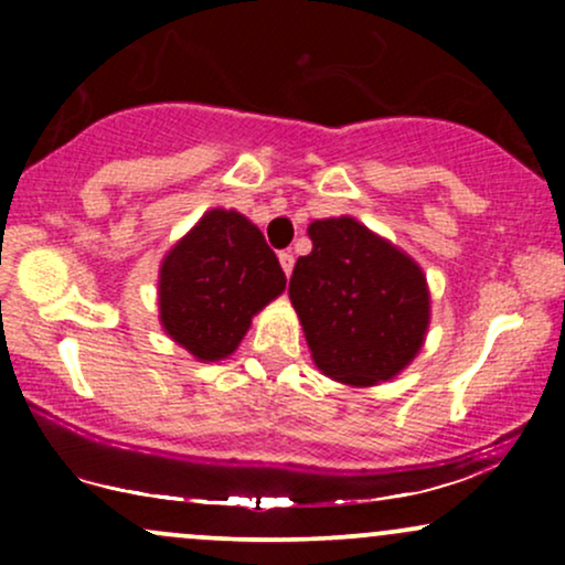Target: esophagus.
Wrapping results in <instances>:
<instances>
[{
    "label": "esophagus",
    "mask_w": 565,
    "mask_h": 565,
    "mask_svg": "<svg viewBox=\"0 0 565 565\" xmlns=\"http://www.w3.org/2000/svg\"><path fill=\"white\" fill-rule=\"evenodd\" d=\"M278 263H281L284 274L291 276V270H295V255H291V252H281V255H278Z\"/></svg>",
    "instance_id": "obj_1"
}]
</instances>
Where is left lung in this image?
Here are the masks:
<instances>
[{"instance_id":"8db88e82","label":"left lung","mask_w":565,"mask_h":565,"mask_svg":"<svg viewBox=\"0 0 565 565\" xmlns=\"http://www.w3.org/2000/svg\"><path fill=\"white\" fill-rule=\"evenodd\" d=\"M289 300L313 364L350 387L393 380L417 359L430 327V289L414 257L355 217L308 225Z\"/></svg>"}]
</instances>
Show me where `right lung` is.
Instances as JSON below:
<instances>
[{"mask_svg": "<svg viewBox=\"0 0 565 565\" xmlns=\"http://www.w3.org/2000/svg\"><path fill=\"white\" fill-rule=\"evenodd\" d=\"M284 289L287 276L260 228L215 206L161 260V329L201 364L223 361Z\"/></svg>", "mask_w": 565, "mask_h": 565, "instance_id": "1", "label": "right lung"}]
</instances>
